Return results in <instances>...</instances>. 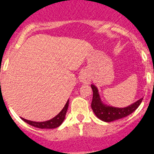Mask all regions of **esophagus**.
Segmentation results:
<instances>
[{"label":"esophagus","instance_id":"34e87169","mask_svg":"<svg viewBox=\"0 0 154 154\" xmlns=\"http://www.w3.org/2000/svg\"><path fill=\"white\" fill-rule=\"evenodd\" d=\"M79 80L82 83L89 84L91 82V76L88 72H82L79 76Z\"/></svg>","mask_w":154,"mask_h":154}]
</instances>
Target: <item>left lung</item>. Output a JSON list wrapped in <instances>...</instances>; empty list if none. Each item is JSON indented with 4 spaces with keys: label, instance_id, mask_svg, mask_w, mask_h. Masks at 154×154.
I'll return each mask as SVG.
<instances>
[{
    "label": "left lung",
    "instance_id": "obj_1",
    "mask_svg": "<svg viewBox=\"0 0 154 154\" xmlns=\"http://www.w3.org/2000/svg\"><path fill=\"white\" fill-rule=\"evenodd\" d=\"M91 87L93 92V97L91 104L92 111L99 119L106 123L117 120L130 115L138 108L143 100V98H141L133 104L123 108L111 106L103 103L99 93V90L96 85L92 84Z\"/></svg>",
    "mask_w": 154,
    "mask_h": 154
}]
</instances>
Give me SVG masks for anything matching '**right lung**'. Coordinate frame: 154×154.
Returning a JSON list of instances; mask_svg holds the SVG:
<instances>
[{"instance_id":"obj_1","label":"right lung","mask_w":154,"mask_h":154,"mask_svg":"<svg viewBox=\"0 0 154 154\" xmlns=\"http://www.w3.org/2000/svg\"><path fill=\"white\" fill-rule=\"evenodd\" d=\"M69 99H68L67 103L65 105V106L62 109V111L58 115L55 116V117L49 119V120L45 121V122H35V121L28 120V119H25L24 118H21V119L28 124L35 126V127L40 128V129H54V128L58 127L63 123L64 119L65 118L66 112H67L68 107H69Z\"/></svg>"}]
</instances>
